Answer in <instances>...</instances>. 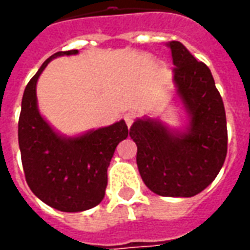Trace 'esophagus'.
Returning <instances> with one entry per match:
<instances>
[{"label": "esophagus", "instance_id": "34e87169", "mask_svg": "<svg viewBox=\"0 0 250 250\" xmlns=\"http://www.w3.org/2000/svg\"><path fill=\"white\" fill-rule=\"evenodd\" d=\"M134 119H135V114L134 112H127L125 115V125L131 127V125L134 123Z\"/></svg>", "mask_w": 250, "mask_h": 250}]
</instances>
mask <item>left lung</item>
Returning a JSON list of instances; mask_svg holds the SVG:
<instances>
[{
  "label": "left lung",
  "instance_id": "obj_1",
  "mask_svg": "<svg viewBox=\"0 0 250 250\" xmlns=\"http://www.w3.org/2000/svg\"><path fill=\"white\" fill-rule=\"evenodd\" d=\"M173 82L188 114L182 130L145 116L130 136L138 146L136 165L143 182L163 197H193L220 173L228 151L226 115L211 72L179 41H170Z\"/></svg>",
  "mask_w": 250,
  "mask_h": 250
}]
</instances>
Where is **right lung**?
Segmentation results:
<instances>
[{"instance_id": "add662e5", "label": "right lung", "mask_w": 250, "mask_h": 250, "mask_svg": "<svg viewBox=\"0 0 250 250\" xmlns=\"http://www.w3.org/2000/svg\"><path fill=\"white\" fill-rule=\"evenodd\" d=\"M77 53V49L57 52L40 66L25 88L19 119V145L28 186L44 204L66 213L92 209L103 201L115 148L128 136L125 120L65 136L40 114L36 95L40 75L53 59Z\"/></svg>"}]
</instances>
